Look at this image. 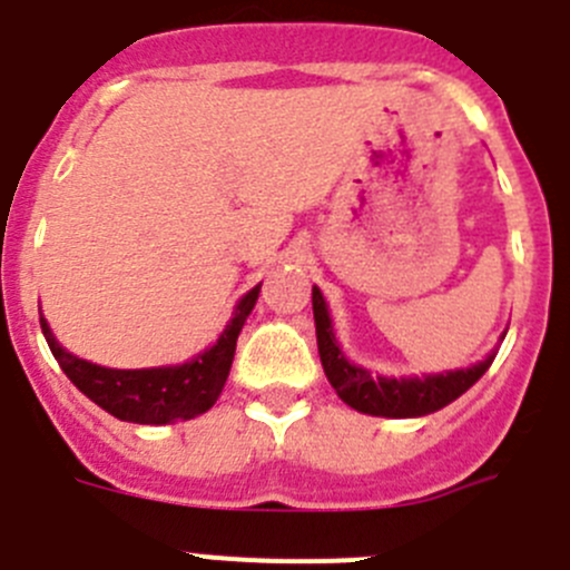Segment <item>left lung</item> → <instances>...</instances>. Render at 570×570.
I'll return each instance as SVG.
<instances>
[{
    "instance_id": "8db88e82",
    "label": "left lung",
    "mask_w": 570,
    "mask_h": 570,
    "mask_svg": "<svg viewBox=\"0 0 570 570\" xmlns=\"http://www.w3.org/2000/svg\"><path fill=\"white\" fill-rule=\"evenodd\" d=\"M314 322H316V345H320V360L325 367V376L340 394L345 405H351L360 414L371 416H394V420H407V416L434 414L440 407L460 400L473 382L480 380L491 367L493 354L471 367L460 371H445V374H425V376H371V371L347 362L345 354L336 345L334 325H331L328 305L325 296L314 285Z\"/></svg>"
}]
</instances>
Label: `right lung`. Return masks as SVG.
I'll return each mask as SVG.
<instances>
[{
  "instance_id": "right-lung-1",
  "label": "right lung",
  "mask_w": 570,
  "mask_h": 570,
  "mask_svg": "<svg viewBox=\"0 0 570 570\" xmlns=\"http://www.w3.org/2000/svg\"><path fill=\"white\" fill-rule=\"evenodd\" d=\"M259 288L262 285H256L242 296L230 322L208 351L196 354L194 360L183 362V365L168 367L119 371V367L94 365V362L79 360L70 351H65L57 336L50 334L45 316H39V322H42V334L50 345V354L57 356L68 380L90 402H97L102 411L122 422L168 425L176 420H194L219 400L225 380L230 374V362H234L236 336H239L242 325L259 299Z\"/></svg>"
}]
</instances>
